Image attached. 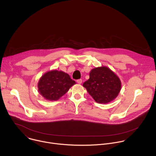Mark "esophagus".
<instances>
[{"mask_svg":"<svg viewBox=\"0 0 156 156\" xmlns=\"http://www.w3.org/2000/svg\"><path fill=\"white\" fill-rule=\"evenodd\" d=\"M82 80L81 79H79V80H77V83H78V84H81L82 83Z\"/></svg>","mask_w":156,"mask_h":156,"instance_id":"esophagus-1","label":"esophagus"}]
</instances>
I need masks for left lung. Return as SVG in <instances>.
I'll return each mask as SVG.
<instances>
[{
  "mask_svg": "<svg viewBox=\"0 0 156 156\" xmlns=\"http://www.w3.org/2000/svg\"><path fill=\"white\" fill-rule=\"evenodd\" d=\"M119 78L107 66H101L91 70L90 79L83 83L96 102L107 104L114 100L121 90Z\"/></svg>",
  "mask_w": 156,
  "mask_h": 156,
  "instance_id": "left-lung-1",
  "label": "left lung"
}]
</instances>
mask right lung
I'll list each match as a JSON object with an SVG mask.
<instances>
[{
  "label": "right lung",
  "mask_w": 156,
  "mask_h": 156,
  "mask_svg": "<svg viewBox=\"0 0 156 156\" xmlns=\"http://www.w3.org/2000/svg\"><path fill=\"white\" fill-rule=\"evenodd\" d=\"M76 84L63 72L52 70L44 74L38 82V91L49 101H57Z\"/></svg>",
  "instance_id": "add662e5"
}]
</instances>
